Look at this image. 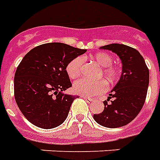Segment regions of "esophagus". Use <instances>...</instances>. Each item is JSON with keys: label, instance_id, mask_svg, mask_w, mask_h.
<instances>
[{"label": "esophagus", "instance_id": "1", "mask_svg": "<svg viewBox=\"0 0 160 160\" xmlns=\"http://www.w3.org/2000/svg\"><path fill=\"white\" fill-rule=\"evenodd\" d=\"M82 97L87 102H91L93 101L92 98H90V97H87V96H82Z\"/></svg>", "mask_w": 160, "mask_h": 160}]
</instances>
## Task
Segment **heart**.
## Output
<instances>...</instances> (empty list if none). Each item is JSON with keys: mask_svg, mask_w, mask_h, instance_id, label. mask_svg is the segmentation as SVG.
I'll return each mask as SVG.
<instances>
[{"mask_svg": "<svg viewBox=\"0 0 160 160\" xmlns=\"http://www.w3.org/2000/svg\"><path fill=\"white\" fill-rule=\"evenodd\" d=\"M93 60L99 66L102 67V76L108 81H114L119 78L120 71L114 66H111L113 63V57L106 52H97L92 57ZM83 58L82 57H77L67 64L66 71L71 78H78L82 73ZM108 86L104 81H89L87 79H80L73 84V91L78 95L83 96H96L105 92Z\"/></svg>", "mask_w": 160, "mask_h": 160, "instance_id": "b5f03b06", "label": "heart"}]
</instances>
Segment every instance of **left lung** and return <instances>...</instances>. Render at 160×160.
<instances>
[{"mask_svg":"<svg viewBox=\"0 0 160 160\" xmlns=\"http://www.w3.org/2000/svg\"><path fill=\"white\" fill-rule=\"evenodd\" d=\"M100 48L118 55L122 60V71L120 80L103 102V111L93 117L101 126L116 128L128 124L141 110L149 84V70L143 57L132 47L110 44Z\"/></svg>","mask_w":160,"mask_h":160,"instance_id":"left-lung-1","label":"left lung"}]
</instances>
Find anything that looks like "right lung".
Wrapping results in <instances>:
<instances>
[{
    "instance_id": "add662e5",
    "label": "right lung",
    "mask_w": 160,
    "mask_h": 160,
    "mask_svg": "<svg viewBox=\"0 0 160 160\" xmlns=\"http://www.w3.org/2000/svg\"><path fill=\"white\" fill-rule=\"evenodd\" d=\"M86 51L53 42L36 46L24 57L14 75V97L32 124L51 129L67 118L76 96L63 93L72 86L66 67Z\"/></svg>"
}]
</instances>
